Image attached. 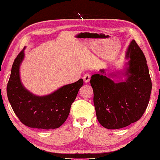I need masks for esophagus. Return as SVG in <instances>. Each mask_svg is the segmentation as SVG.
<instances>
[{
  "instance_id": "esophagus-1",
  "label": "esophagus",
  "mask_w": 160,
  "mask_h": 160,
  "mask_svg": "<svg viewBox=\"0 0 160 160\" xmlns=\"http://www.w3.org/2000/svg\"><path fill=\"white\" fill-rule=\"evenodd\" d=\"M90 78H91V76H90L89 74H85V75H84V77H83L84 82H85V83L89 82V80H90Z\"/></svg>"
}]
</instances>
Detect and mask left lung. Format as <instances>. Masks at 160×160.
I'll return each instance as SVG.
<instances>
[{
  "label": "left lung",
  "mask_w": 160,
  "mask_h": 160,
  "mask_svg": "<svg viewBox=\"0 0 160 160\" xmlns=\"http://www.w3.org/2000/svg\"><path fill=\"white\" fill-rule=\"evenodd\" d=\"M124 67L101 69L90 84L98 121L108 129H121L140 119L148 105L152 82L143 52L132 40Z\"/></svg>",
  "instance_id": "1"
}]
</instances>
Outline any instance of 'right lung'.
I'll list each match as a JSON object with an SVG mask.
<instances>
[{"label": "right lung", "instance_id": "1", "mask_svg": "<svg viewBox=\"0 0 160 160\" xmlns=\"http://www.w3.org/2000/svg\"><path fill=\"white\" fill-rule=\"evenodd\" d=\"M25 49L17 55L12 67L7 86L8 100L14 113L26 126L41 129L59 128L67 119L83 80L63 85L48 95L34 94L25 88L20 78Z\"/></svg>", "mask_w": 160, "mask_h": 160}]
</instances>
